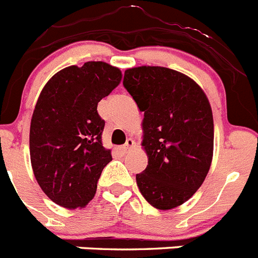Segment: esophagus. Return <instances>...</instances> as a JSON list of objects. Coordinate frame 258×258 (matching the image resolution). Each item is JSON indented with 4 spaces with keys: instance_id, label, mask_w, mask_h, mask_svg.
I'll list each match as a JSON object with an SVG mask.
<instances>
[{
    "instance_id": "esophagus-1",
    "label": "esophagus",
    "mask_w": 258,
    "mask_h": 258,
    "mask_svg": "<svg viewBox=\"0 0 258 258\" xmlns=\"http://www.w3.org/2000/svg\"><path fill=\"white\" fill-rule=\"evenodd\" d=\"M134 146H135V141L132 140V139H127L126 144H124V145L122 146V148H120V152H122V153H127L130 149H132Z\"/></svg>"
}]
</instances>
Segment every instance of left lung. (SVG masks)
<instances>
[{
    "mask_svg": "<svg viewBox=\"0 0 258 258\" xmlns=\"http://www.w3.org/2000/svg\"><path fill=\"white\" fill-rule=\"evenodd\" d=\"M123 86L144 112L141 146L148 166L136 175L144 198L168 211L196 194L213 157V115L201 86L173 69L143 66L124 72Z\"/></svg>",
    "mask_w": 258,
    "mask_h": 258,
    "instance_id": "1",
    "label": "left lung"
}]
</instances>
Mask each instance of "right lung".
<instances>
[{"instance_id": "obj_1", "label": "right lung", "mask_w": 258, "mask_h": 258, "mask_svg": "<svg viewBox=\"0 0 258 258\" xmlns=\"http://www.w3.org/2000/svg\"><path fill=\"white\" fill-rule=\"evenodd\" d=\"M120 80L117 67L87 61L57 72L39 94L29 131L31 163L41 189L61 207L85 208L112 161L101 141L105 122L97 103Z\"/></svg>"}]
</instances>
